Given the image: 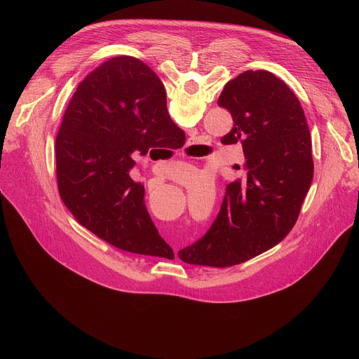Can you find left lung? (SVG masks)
<instances>
[{
  "instance_id": "left-lung-1",
  "label": "left lung",
  "mask_w": 359,
  "mask_h": 359,
  "mask_svg": "<svg viewBox=\"0 0 359 359\" xmlns=\"http://www.w3.org/2000/svg\"><path fill=\"white\" fill-rule=\"evenodd\" d=\"M135 72L140 90L165 89L137 58ZM217 104L234 122L222 143L243 144L247 176L227 186L217 219L201 240L179 251V259L231 267L273 248L291 231L310 190L314 163L299 100L274 74H240L226 83Z\"/></svg>"
}]
</instances>
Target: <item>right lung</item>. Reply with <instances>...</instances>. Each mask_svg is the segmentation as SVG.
Masks as SVG:
<instances>
[{
    "instance_id": "right-lung-1",
    "label": "right lung",
    "mask_w": 359,
    "mask_h": 359,
    "mask_svg": "<svg viewBox=\"0 0 359 359\" xmlns=\"http://www.w3.org/2000/svg\"><path fill=\"white\" fill-rule=\"evenodd\" d=\"M175 136L186 137L169 116L165 89H139L133 57L88 74L55 140L60 196L76 222L121 250L173 259L146 210L144 187L129 173L135 151L176 149Z\"/></svg>"
}]
</instances>
